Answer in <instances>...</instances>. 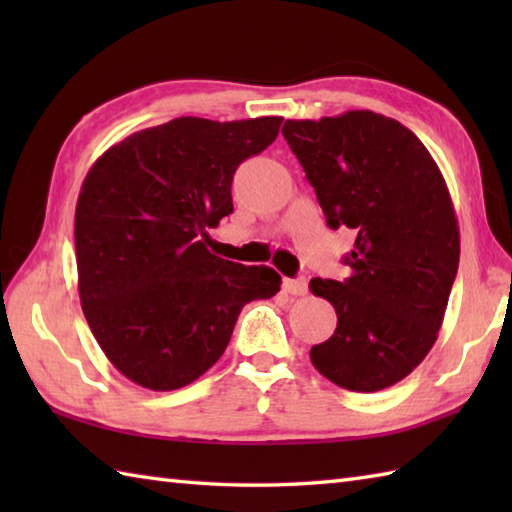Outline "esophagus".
Masks as SVG:
<instances>
[{"mask_svg": "<svg viewBox=\"0 0 512 512\" xmlns=\"http://www.w3.org/2000/svg\"><path fill=\"white\" fill-rule=\"evenodd\" d=\"M284 290L288 292V295H292V297H301V295H306L308 292V281L303 279V277H297V279H284Z\"/></svg>", "mask_w": 512, "mask_h": 512, "instance_id": "1", "label": "esophagus"}]
</instances>
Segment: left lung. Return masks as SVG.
<instances>
[{"label":"left lung","instance_id":"1","mask_svg":"<svg viewBox=\"0 0 512 512\" xmlns=\"http://www.w3.org/2000/svg\"><path fill=\"white\" fill-rule=\"evenodd\" d=\"M330 228L356 233L350 277L310 281L336 330L310 361L334 385L380 391L409 376L438 339L460 264V228L436 160L394 118L352 110L286 121Z\"/></svg>","mask_w":512,"mask_h":512}]
</instances>
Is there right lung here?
<instances>
[{
    "label": "right lung",
    "mask_w": 512,
    "mask_h": 512,
    "mask_svg": "<svg viewBox=\"0 0 512 512\" xmlns=\"http://www.w3.org/2000/svg\"><path fill=\"white\" fill-rule=\"evenodd\" d=\"M281 121L173 118L116 143L85 176L74 215L81 308L136 385L193 383L224 354L246 303L279 292L273 268L228 262L204 239L233 213L237 167L273 143Z\"/></svg>",
    "instance_id": "1"
}]
</instances>
